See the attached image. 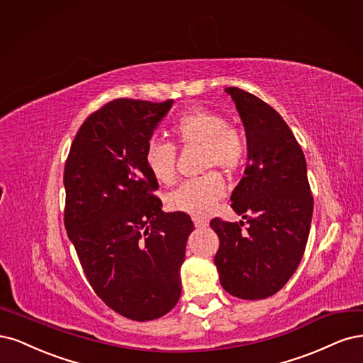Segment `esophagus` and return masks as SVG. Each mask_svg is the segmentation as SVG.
Instances as JSON below:
<instances>
[{"mask_svg": "<svg viewBox=\"0 0 363 363\" xmlns=\"http://www.w3.org/2000/svg\"><path fill=\"white\" fill-rule=\"evenodd\" d=\"M194 221V226L197 229H205L209 226V220L208 218H202V217H193Z\"/></svg>", "mask_w": 363, "mask_h": 363, "instance_id": "34e87169", "label": "esophagus"}]
</instances>
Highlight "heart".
Listing matches in <instances>:
<instances>
[{"instance_id":"heart-1","label":"heart","mask_w":363,"mask_h":363,"mask_svg":"<svg viewBox=\"0 0 363 363\" xmlns=\"http://www.w3.org/2000/svg\"><path fill=\"white\" fill-rule=\"evenodd\" d=\"M172 133L178 142L189 147L203 149V166H217L223 170H237L245 158V145L237 131L229 128L223 116L194 110L173 123ZM174 146L160 140H149L145 149V164L149 173L161 184L174 179ZM226 193L225 179L211 172L202 178L186 181L169 194V206L174 211L191 216H208Z\"/></svg>"}]
</instances>
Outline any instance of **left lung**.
<instances>
[{
    "label": "left lung",
    "instance_id": "obj_1",
    "mask_svg": "<svg viewBox=\"0 0 363 363\" xmlns=\"http://www.w3.org/2000/svg\"><path fill=\"white\" fill-rule=\"evenodd\" d=\"M244 126L247 167L233 189L232 209L247 221L211 220L220 240L214 258L220 284L230 296L267 298L294 274L309 237L313 197L305 154L270 105L237 87L225 89Z\"/></svg>",
    "mask_w": 363,
    "mask_h": 363
}]
</instances>
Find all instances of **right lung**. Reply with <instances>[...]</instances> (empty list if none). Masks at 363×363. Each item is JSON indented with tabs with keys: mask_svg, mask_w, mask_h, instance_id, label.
<instances>
[{
	"mask_svg": "<svg viewBox=\"0 0 363 363\" xmlns=\"http://www.w3.org/2000/svg\"><path fill=\"white\" fill-rule=\"evenodd\" d=\"M173 101L114 99L78 130L65 166V226L98 297L134 321L155 320L181 297L194 225L164 213L145 149Z\"/></svg>",
	"mask_w": 363,
	"mask_h": 363,
	"instance_id": "add662e5",
	"label": "right lung"
}]
</instances>
